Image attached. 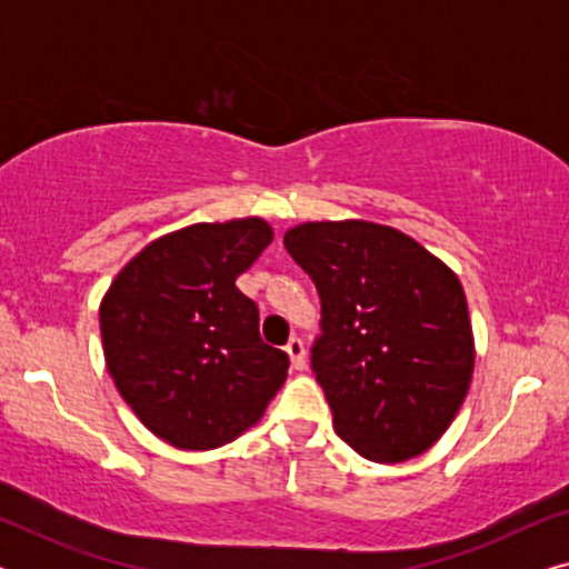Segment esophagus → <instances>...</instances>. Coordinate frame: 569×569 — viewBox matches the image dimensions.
Masks as SVG:
<instances>
[{"label": "esophagus", "mask_w": 569, "mask_h": 569, "mask_svg": "<svg viewBox=\"0 0 569 569\" xmlns=\"http://www.w3.org/2000/svg\"><path fill=\"white\" fill-rule=\"evenodd\" d=\"M284 352L290 355V362L295 370H306V347H302L300 337H292L290 341H287Z\"/></svg>", "instance_id": "34e87169"}]
</instances>
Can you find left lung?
I'll return each instance as SVG.
<instances>
[{
    "label": "left lung",
    "mask_w": 569,
    "mask_h": 569,
    "mask_svg": "<svg viewBox=\"0 0 569 569\" xmlns=\"http://www.w3.org/2000/svg\"><path fill=\"white\" fill-rule=\"evenodd\" d=\"M284 248L321 295L310 362L333 430L370 461L422 456L461 409L477 357L453 269L365 220L295 224Z\"/></svg>",
    "instance_id": "obj_1"
}]
</instances>
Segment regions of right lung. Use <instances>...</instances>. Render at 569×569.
<instances>
[{
	"instance_id": "add662e5",
	"label": "right lung",
	"mask_w": 569,
	"mask_h": 569,
	"mask_svg": "<svg viewBox=\"0 0 569 569\" xmlns=\"http://www.w3.org/2000/svg\"><path fill=\"white\" fill-rule=\"evenodd\" d=\"M271 238L261 217L189 224L144 246L100 300L108 372L173 448L236 440L284 383L290 360L263 345L259 308L236 287Z\"/></svg>"
}]
</instances>
